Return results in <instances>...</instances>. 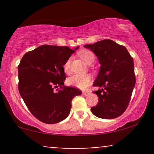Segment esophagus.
I'll return each instance as SVG.
<instances>
[{
	"label": "esophagus",
	"instance_id": "34e87169",
	"mask_svg": "<svg viewBox=\"0 0 154 154\" xmlns=\"http://www.w3.org/2000/svg\"><path fill=\"white\" fill-rule=\"evenodd\" d=\"M91 93V92L88 91H82V94L85 95V96H88V95Z\"/></svg>",
	"mask_w": 154,
	"mask_h": 154
}]
</instances>
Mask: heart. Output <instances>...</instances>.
Masks as SVG:
<instances>
[{
  "label": "heart",
  "mask_w": 154,
  "mask_h": 154,
  "mask_svg": "<svg viewBox=\"0 0 154 154\" xmlns=\"http://www.w3.org/2000/svg\"><path fill=\"white\" fill-rule=\"evenodd\" d=\"M78 56L87 63H91L95 60V55L89 50H81L77 53ZM70 59H68L63 66V72L66 74L70 72ZM92 76L90 74L84 75H74L67 79V84L70 86L78 88L79 89H85L91 85Z\"/></svg>",
  "instance_id": "b5f03b06"
}]
</instances>
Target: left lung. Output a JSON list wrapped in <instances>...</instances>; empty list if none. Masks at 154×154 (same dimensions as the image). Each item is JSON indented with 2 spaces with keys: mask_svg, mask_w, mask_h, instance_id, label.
Masks as SVG:
<instances>
[{
  "mask_svg": "<svg viewBox=\"0 0 154 154\" xmlns=\"http://www.w3.org/2000/svg\"><path fill=\"white\" fill-rule=\"evenodd\" d=\"M85 48L95 53L100 63V72L93 86L98 103L91 108L95 116L111 119L121 116L128 108L136 82L133 59L124 45L103 40Z\"/></svg>",
  "mask_w": 154,
  "mask_h": 154,
  "instance_id": "left-lung-1",
  "label": "left lung"
}]
</instances>
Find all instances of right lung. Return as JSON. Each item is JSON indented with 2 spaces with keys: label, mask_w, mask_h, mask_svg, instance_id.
<instances>
[{
  "label": "right lung",
  "mask_w": 154,
  "mask_h": 154,
  "mask_svg": "<svg viewBox=\"0 0 154 154\" xmlns=\"http://www.w3.org/2000/svg\"><path fill=\"white\" fill-rule=\"evenodd\" d=\"M74 52L67 46L43 45L26 53L19 63V93L32 114L42 122L56 124L66 119L72 100L82 94L78 88L63 85V66ZM58 86L60 90L54 92Z\"/></svg>",
  "instance_id": "obj_1"
}]
</instances>
